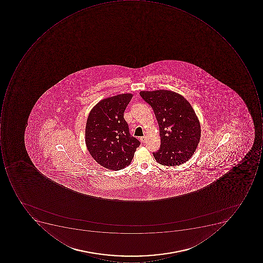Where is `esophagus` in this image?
<instances>
[{
    "mask_svg": "<svg viewBox=\"0 0 263 263\" xmlns=\"http://www.w3.org/2000/svg\"><path fill=\"white\" fill-rule=\"evenodd\" d=\"M140 141H141V142H142V143L145 142V141H146L145 136H143V137H141V138H140Z\"/></svg>",
    "mask_w": 263,
    "mask_h": 263,
    "instance_id": "obj_1",
    "label": "esophagus"
}]
</instances>
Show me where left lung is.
<instances>
[{
	"instance_id": "left-lung-1",
	"label": "left lung",
	"mask_w": 263,
	"mask_h": 263,
	"mask_svg": "<svg viewBox=\"0 0 263 263\" xmlns=\"http://www.w3.org/2000/svg\"><path fill=\"white\" fill-rule=\"evenodd\" d=\"M140 96L151 106L160 128L161 144L153 153L156 162L176 166L188 161L201 138L199 121L191 103L167 90L141 91Z\"/></svg>"
}]
</instances>
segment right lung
Here are the masks:
<instances>
[{
	"label": "right lung",
	"instance_id": "add662e5",
	"mask_svg": "<svg viewBox=\"0 0 263 263\" xmlns=\"http://www.w3.org/2000/svg\"><path fill=\"white\" fill-rule=\"evenodd\" d=\"M132 97L126 93L104 99L88 115L86 145L93 159L105 168L119 171L129 165L141 144L129 134L124 119V111Z\"/></svg>",
	"mask_w": 263,
	"mask_h": 263
}]
</instances>
